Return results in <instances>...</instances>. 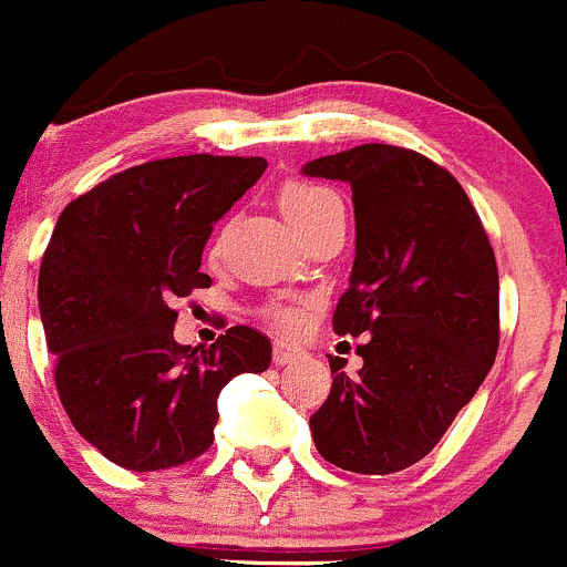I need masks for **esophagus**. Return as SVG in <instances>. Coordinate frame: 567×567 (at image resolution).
I'll return each mask as SVG.
<instances>
[{
  "mask_svg": "<svg viewBox=\"0 0 567 567\" xmlns=\"http://www.w3.org/2000/svg\"><path fill=\"white\" fill-rule=\"evenodd\" d=\"M300 355H306L303 350L300 348H295V344H289V342H275V348H272V361L275 364H292V361H298Z\"/></svg>",
  "mask_w": 567,
  "mask_h": 567,
  "instance_id": "1",
  "label": "esophagus"
}]
</instances>
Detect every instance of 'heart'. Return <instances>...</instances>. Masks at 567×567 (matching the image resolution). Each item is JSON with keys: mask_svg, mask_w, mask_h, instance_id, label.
I'll return each instance as SVG.
<instances>
[{"mask_svg": "<svg viewBox=\"0 0 567 567\" xmlns=\"http://www.w3.org/2000/svg\"><path fill=\"white\" fill-rule=\"evenodd\" d=\"M278 206L284 212V217L300 230H306L309 225H315L317 219L326 217L333 208H342V199L337 192H331L328 186L311 181H287L278 192ZM267 317L284 331H292L303 322V311L295 309V306H272L267 309Z\"/></svg>", "mask_w": 567, "mask_h": 567, "instance_id": "heart-1", "label": "heart"}]
</instances>
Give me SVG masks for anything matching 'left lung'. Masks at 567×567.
<instances>
[{
  "label": "left lung",
  "instance_id": "1",
  "mask_svg": "<svg viewBox=\"0 0 567 567\" xmlns=\"http://www.w3.org/2000/svg\"><path fill=\"white\" fill-rule=\"evenodd\" d=\"M353 188L355 258L333 311L339 337H370L359 375L331 355V395L311 414L322 460L384 476L423 460L498 353V267L449 169L392 144L303 166Z\"/></svg>",
  "mask_w": 567,
  "mask_h": 567
}]
</instances>
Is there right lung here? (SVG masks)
<instances>
[{
  "instance_id": "obj_1",
  "label": "right lung",
  "mask_w": 567,
  "mask_h": 567,
  "mask_svg": "<svg viewBox=\"0 0 567 567\" xmlns=\"http://www.w3.org/2000/svg\"><path fill=\"white\" fill-rule=\"evenodd\" d=\"M267 169L264 158L177 155L118 172L58 217L38 272L55 386L74 429L113 465L147 473L206 454L217 398L264 373L272 344L234 326L212 348L177 344V298L199 272L214 223Z\"/></svg>"
}]
</instances>
